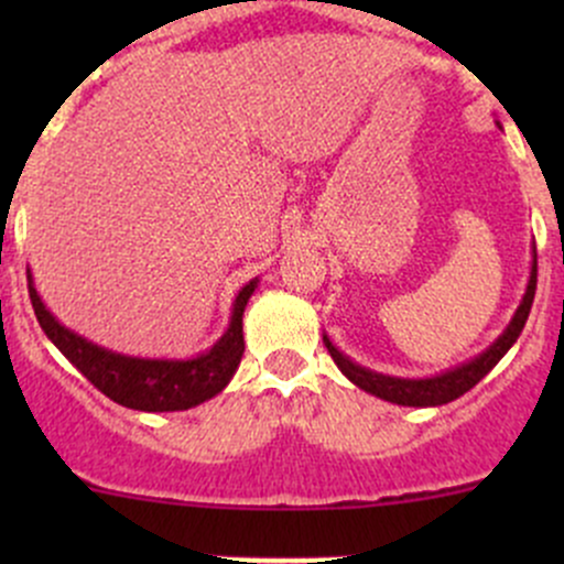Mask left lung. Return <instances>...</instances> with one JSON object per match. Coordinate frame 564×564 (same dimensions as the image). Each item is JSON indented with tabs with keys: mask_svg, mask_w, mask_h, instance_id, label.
Wrapping results in <instances>:
<instances>
[{
	"mask_svg": "<svg viewBox=\"0 0 564 564\" xmlns=\"http://www.w3.org/2000/svg\"><path fill=\"white\" fill-rule=\"evenodd\" d=\"M534 289H538V259H534V264H532V278H529L524 303L519 305L513 322H510L508 329L499 335L497 344L488 346L480 357H475V360L466 362V366L453 368V371L442 373V377H434V379L382 377V373H373V371H368V368L355 366L349 357H344L333 344H329L327 335H324V346H327V351H329V357L335 360V366H338L340 371H344L346 377L357 384V388L371 392V395L384 398V401H390V403H401V406H442V403L456 401V398L464 395L466 390L475 388V384L480 382V379L486 377V373L491 371L499 360H502L505 351L516 344V338H519L521 329H524L529 311H532Z\"/></svg>",
	"mask_w": 564,
	"mask_h": 564,
	"instance_id": "obj_1",
	"label": "left lung"
}]
</instances>
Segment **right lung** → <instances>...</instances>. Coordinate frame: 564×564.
<instances>
[{"label": "right lung", "instance_id": "add662e5", "mask_svg": "<svg viewBox=\"0 0 564 564\" xmlns=\"http://www.w3.org/2000/svg\"><path fill=\"white\" fill-rule=\"evenodd\" d=\"M26 281H30L32 308H35L43 333L95 388L119 406L139 409V412H182V409L196 406V403L218 395L229 384L237 366H240L242 351H246L242 314H246L256 281H250L237 294L235 314H231V324L224 338L196 360H139V357H124L100 349L82 335L62 327L45 311L30 275H26Z\"/></svg>", "mask_w": 564, "mask_h": 564}]
</instances>
